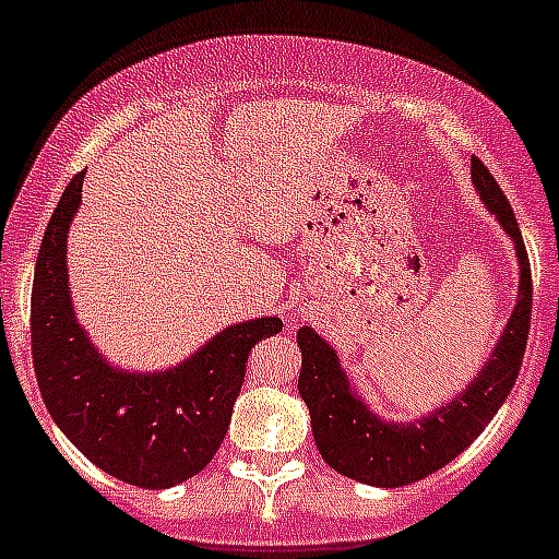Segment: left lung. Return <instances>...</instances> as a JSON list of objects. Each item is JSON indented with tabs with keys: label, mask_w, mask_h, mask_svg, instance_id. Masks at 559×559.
Listing matches in <instances>:
<instances>
[{
	"label": "left lung",
	"mask_w": 559,
	"mask_h": 559,
	"mask_svg": "<svg viewBox=\"0 0 559 559\" xmlns=\"http://www.w3.org/2000/svg\"><path fill=\"white\" fill-rule=\"evenodd\" d=\"M472 181L486 207L497 215V222L503 224L514 241L520 295L489 364L461 395H454V401H449L443 409L420 417L417 424L381 420L349 389V374L341 369L335 349L316 330L309 326L298 330V346L304 355L298 392L312 417L318 452L335 472L352 480L381 486V489L424 480L426 475L454 461L463 449L472 447V440L489 426L518 381L528 341V323H532V266L509 199L477 158L472 162Z\"/></svg>",
	"instance_id": "obj_1"
}]
</instances>
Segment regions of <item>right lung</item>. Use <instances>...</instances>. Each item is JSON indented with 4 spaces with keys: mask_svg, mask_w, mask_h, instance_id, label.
I'll return each instance as SVG.
<instances>
[{
    "mask_svg": "<svg viewBox=\"0 0 559 559\" xmlns=\"http://www.w3.org/2000/svg\"><path fill=\"white\" fill-rule=\"evenodd\" d=\"M84 170L70 178L41 236L31 293V349L39 392L68 440L102 472L139 489H170L207 466L227 435L250 349L278 335V318L233 323L192 358L153 374L112 369L76 323L68 227Z\"/></svg>",
    "mask_w": 559,
    "mask_h": 559,
    "instance_id": "right-lung-1",
    "label": "right lung"
}]
</instances>
